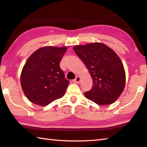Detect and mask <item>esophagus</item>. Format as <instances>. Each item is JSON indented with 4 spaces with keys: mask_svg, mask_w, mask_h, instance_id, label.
Here are the masks:
<instances>
[{
    "mask_svg": "<svg viewBox=\"0 0 147 147\" xmlns=\"http://www.w3.org/2000/svg\"><path fill=\"white\" fill-rule=\"evenodd\" d=\"M81 81V78L80 76H76V78L73 80V82L75 83V84H79Z\"/></svg>",
    "mask_w": 147,
    "mask_h": 147,
    "instance_id": "1",
    "label": "esophagus"
}]
</instances>
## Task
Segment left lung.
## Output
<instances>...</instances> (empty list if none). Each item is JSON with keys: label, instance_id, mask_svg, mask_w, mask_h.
I'll list each match as a JSON object with an SVG mask.
<instances>
[{"label": "left lung", "instance_id": "8db88e82", "mask_svg": "<svg viewBox=\"0 0 147 147\" xmlns=\"http://www.w3.org/2000/svg\"><path fill=\"white\" fill-rule=\"evenodd\" d=\"M73 49L93 80L92 89L84 93L85 98L100 105L113 103L123 91L126 80L124 67L118 55L99 42L78 45Z\"/></svg>", "mask_w": 147, "mask_h": 147}]
</instances>
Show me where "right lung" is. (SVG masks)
<instances>
[{"mask_svg":"<svg viewBox=\"0 0 147 147\" xmlns=\"http://www.w3.org/2000/svg\"><path fill=\"white\" fill-rule=\"evenodd\" d=\"M67 49L65 46H45L28 58L21 73L20 84L31 102L46 106L65 94L69 82L60 62Z\"/></svg>","mask_w":147,"mask_h":147,"instance_id":"right-lung-1","label":"right lung"}]
</instances>
